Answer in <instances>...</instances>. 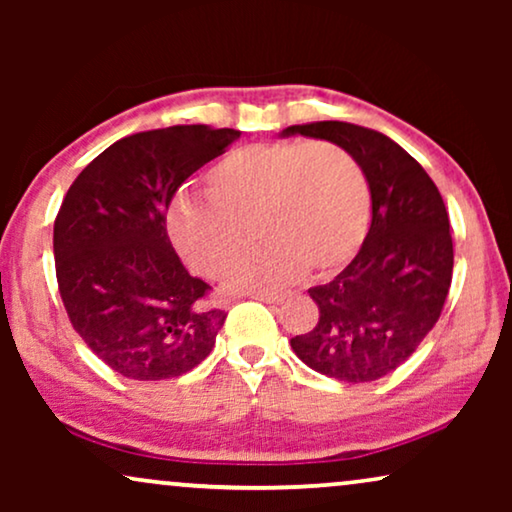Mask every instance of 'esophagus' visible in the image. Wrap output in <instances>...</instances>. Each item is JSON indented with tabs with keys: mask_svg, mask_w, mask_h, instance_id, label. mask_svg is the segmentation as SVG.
Returning <instances> with one entry per match:
<instances>
[{
	"mask_svg": "<svg viewBox=\"0 0 512 512\" xmlns=\"http://www.w3.org/2000/svg\"><path fill=\"white\" fill-rule=\"evenodd\" d=\"M251 298L261 300V303H282V293H251Z\"/></svg>",
	"mask_w": 512,
	"mask_h": 512,
	"instance_id": "esophagus-1",
	"label": "esophagus"
}]
</instances>
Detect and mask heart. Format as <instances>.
<instances>
[{
    "label": "heart",
    "mask_w": 512,
    "mask_h": 512,
    "mask_svg": "<svg viewBox=\"0 0 512 512\" xmlns=\"http://www.w3.org/2000/svg\"><path fill=\"white\" fill-rule=\"evenodd\" d=\"M256 219L265 244L230 279L233 289H277L310 265L331 275L356 256L370 221V188L352 153L331 142H263L226 153L207 193L179 191L167 233L205 277H223L249 244Z\"/></svg>",
    "instance_id": "b5f03b06"
}]
</instances>
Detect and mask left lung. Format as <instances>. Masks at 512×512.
Wrapping results in <instances>:
<instances>
[{
  "label": "left lung",
  "instance_id": "8db88e82",
  "mask_svg": "<svg viewBox=\"0 0 512 512\" xmlns=\"http://www.w3.org/2000/svg\"><path fill=\"white\" fill-rule=\"evenodd\" d=\"M282 135L326 139L352 153L373 200L363 247L333 282L307 291L319 321L291 347L333 380L375 382L410 359L443 312L454 265L445 202L424 167L382 132L317 121Z\"/></svg>",
  "mask_w": 512,
  "mask_h": 512
}]
</instances>
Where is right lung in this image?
Instances as JSON below:
<instances>
[{
  "label": "right lung",
  "instance_id": "obj_1",
  "mask_svg": "<svg viewBox=\"0 0 512 512\" xmlns=\"http://www.w3.org/2000/svg\"><path fill=\"white\" fill-rule=\"evenodd\" d=\"M240 130L172 125L118 139L69 186L53 226L55 275L67 317L114 373L179 377L205 361L226 310L188 275L165 214L177 188L221 156Z\"/></svg>",
  "mask_w": 512,
  "mask_h": 512
}]
</instances>
